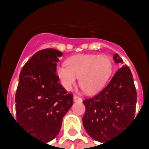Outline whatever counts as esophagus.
I'll list each match as a JSON object with an SVG mask.
<instances>
[{
    "label": "esophagus",
    "instance_id": "esophagus-1",
    "mask_svg": "<svg viewBox=\"0 0 149 149\" xmlns=\"http://www.w3.org/2000/svg\"><path fill=\"white\" fill-rule=\"evenodd\" d=\"M73 100H74V101H81L82 99L80 97H78L77 95H74L73 96Z\"/></svg>",
    "mask_w": 149,
    "mask_h": 149
}]
</instances>
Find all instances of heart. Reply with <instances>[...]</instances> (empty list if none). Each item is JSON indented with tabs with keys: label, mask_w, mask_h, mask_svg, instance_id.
Instances as JSON below:
<instances>
[{
	"label": "heart",
	"mask_w": 149,
	"mask_h": 149,
	"mask_svg": "<svg viewBox=\"0 0 149 149\" xmlns=\"http://www.w3.org/2000/svg\"><path fill=\"white\" fill-rule=\"evenodd\" d=\"M112 68L106 55L81 54L68 58L66 65H59L56 74L66 89H71L79 77V84L86 93H94L105 84Z\"/></svg>",
	"instance_id": "obj_1"
}]
</instances>
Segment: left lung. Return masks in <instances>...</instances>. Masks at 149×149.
Instances as JSON below:
<instances>
[{
    "label": "left lung",
    "instance_id": "left-lung-1",
    "mask_svg": "<svg viewBox=\"0 0 149 149\" xmlns=\"http://www.w3.org/2000/svg\"><path fill=\"white\" fill-rule=\"evenodd\" d=\"M113 59L122 66L98 93L83 100L84 128L93 140L103 144L134 119L137 100L131 70L128 66L123 65L124 62L117 53L113 55Z\"/></svg>",
    "mask_w": 149,
    "mask_h": 149
}]
</instances>
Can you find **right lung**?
I'll list each match as a JSON object with an SVG mask.
<instances>
[{"label": "right lung", "mask_w": 149, "mask_h": 149, "mask_svg": "<svg viewBox=\"0 0 149 149\" xmlns=\"http://www.w3.org/2000/svg\"><path fill=\"white\" fill-rule=\"evenodd\" d=\"M62 52H36L21 69L15 102L17 120L28 132L46 142L57 136L63 116L73 104L72 94L59 83L56 65Z\"/></svg>", "instance_id": "obj_1"}]
</instances>
